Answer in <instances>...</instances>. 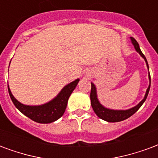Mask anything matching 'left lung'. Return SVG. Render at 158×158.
I'll return each instance as SVG.
<instances>
[{"label": "left lung", "instance_id": "left-lung-1", "mask_svg": "<svg viewBox=\"0 0 158 158\" xmlns=\"http://www.w3.org/2000/svg\"><path fill=\"white\" fill-rule=\"evenodd\" d=\"M131 41L132 43L135 46V50L140 54V55L145 59L147 67L149 69L148 63H147V60L145 59V55L143 54V52H141V50L139 48V46L138 42L136 41L135 38L131 37ZM149 79H150V85H149L148 88L146 90L145 93V97L144 99H142L140 102L139 103L138 105L133 108H131L129 110H110L107 108H105L104 106L99 102L98 98H97V94H96V88L94 83H91V93H90V99H91V106L94 109V111L95 114L103 120L107 121L110 123H117V122H121V121H123L125 119H127L128 117H130L132 115H134L137 110H138L140 106L143 105V103L145 102V99L147 98V95L150 91V88H151V76H150V72H149Z\"/></svg>", "mask_w": 158, "mask_h": 158}]
</instances>
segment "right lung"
<instances>
[{"mask_svg": "<svg viewBox=\"0 0 158 158\" xmlns=\"http://www.w3.org/2000/svg\"><path fill=\"white\" fill-rule=\"evenodd\" d=\"M78 81H79V79H77L76 81L70 82V84L66 85L58 94V96L51 100L50 102L42 106H25L19 102L12 94L8 84H7V88H8L10 98L14 104V106H16L17 109L23 113L24 116H26L29 118H31V120L39 123H50L58 120L63 116L66 109L69 97L74 89L76 88Z\"/></svg>", "mask_w": 158, "mask_h": 158, "instance_id": "right-lung-1", "label": "right lung"}]
</instances>
